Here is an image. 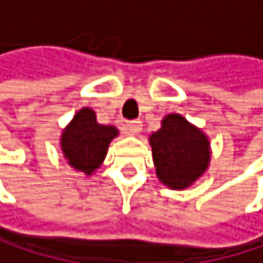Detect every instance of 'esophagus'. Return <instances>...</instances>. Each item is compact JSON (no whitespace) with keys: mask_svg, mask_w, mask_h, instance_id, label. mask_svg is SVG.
Masks as SVG:
<instances>
[{"mask_svg":"<svg viewBox=\"0 0 263 263\" xmlns=\"http://www.w3.org/2000/svg\"><path fill=\"white\" fill-rule=\"evenodd\" d=\"M141 127H143V125H141L140 120H132V122L127 123V130H128L130 135H138L141 132Z\"/></svg>","mask_w":263,"mask_h":263,"instance_id":"esophagus-1","label":"esophagus"}]
</instances>
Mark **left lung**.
I'll return each mask as SVG.
<instances>
[{
    "label": "left lung",
    "mask_w": 263,
    "mask_h": 263,
    "mask_svg": "<svg viewBox=\"0 0 263 263\" xmlns=\"http://www.w3.org/2000/svg\"><path fill=\"white\" fill-rule=\"evenodd\" d=\"M149 143L157 178L172 190L188 188L209 167L207 136L180 114L167 116Z\"/></svg>",
    "instance_id": "left-lung-1"
}]
</instances>
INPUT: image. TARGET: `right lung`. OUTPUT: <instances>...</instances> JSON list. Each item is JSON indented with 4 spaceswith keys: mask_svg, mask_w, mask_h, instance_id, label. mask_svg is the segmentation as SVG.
Returning a JSON list of instances; mask_svg holds the SVG:
<instances>
[{
    "mask_svg": "<svg viewBox=\"0 0 263 263\" xmlns=\"http://www.w3.org/2000/svg\"><path fill=\"white\" fill-rule=\"evenodd\" d=\"M119 135L112 125L96 122L95 110L83 107L75 114L61 136V147L69 164L86 175L103 164L112 138Z\"/></svg>",
    "mask_w": 263,
    "mask_h": 263,
    "instance_id": "obj_1",
    "label": "right lung"
}]
</instances>
